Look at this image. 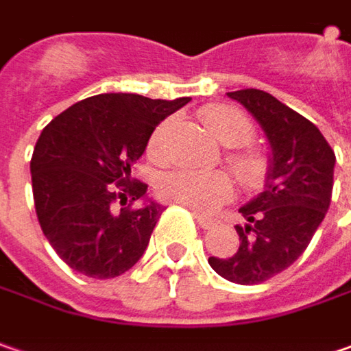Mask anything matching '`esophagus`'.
<instances>
[{
    "instance_id": "obj_1",
    "label": "esophagus",
    "mask_w": 351,
    "mask_h": 351,
    "mask_svg": "<svg viewBox=\"0 0 351 351\" xmlns=\"http://www.w3.org/2000/svg\"><path fill=\"white\" fill-rule=\"evenodd\" d=\"M194 218H196V221L200 223V228H204V230H210V228L214 226V220H212L210 216H204V214H196Z\"/></svg>"
}]
</instances>
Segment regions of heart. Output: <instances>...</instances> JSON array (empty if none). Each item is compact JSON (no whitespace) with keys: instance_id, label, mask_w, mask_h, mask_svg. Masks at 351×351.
<instances>
[{"instance_id":"1","label":"heart","mask_w":351,"mask_h":351,"mask_svg":"<svg viewBox=\"0 0 351 351\" xmlns=\"http://www.w3.org/2000/svg\"><path fill=\"white\" fill-rule=\"evenodd\" d=\"M202 121L221 145L232 147L226 153V162L234 171L237 180L245 189H259L269 175V157L252 143L255 128L252 119L241 110L212 104L202 110ZM171 123L165 121L153 131L149 141V155L160 159L165 155V139ZM234 184L226 173H194V171H173L165 175L157 184V194L162 200L196 210L210 212L232 196Z\"/></svg>"}]
</instances>
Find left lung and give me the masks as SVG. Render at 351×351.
Masks as SVG:
<instances>
[{"instance_id": "8db88e82", "label": "left lung", "mask_w": 351, "mask_h": 351, "mask_svg": "<svg viewBox=\"0 0 351 351\" xmlns=\"http://www.w3.org/2000/svg\"><path fill=\"white\" fill-rule=\"evenodd\" d=\"M265 130L273 162L265 192L239 208L247 220L236 226L239 247L232 257H210V267L228 281L259 285L291 267L308 247L326 216L336 155L324 135L263 90L228 92Z\"/></svg>"}]
</instances>
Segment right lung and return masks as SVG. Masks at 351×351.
Here are the masks:
<instances>
[{"mask_svg": "<svg viewBox=\"0 0 351 351\" xmlns=\"http://www.w3.org/2000/svg\"><path fill=\"white\" fill-rule=\"evenodd\" d=\"M189 101L99 94L70 106L43 130L31 157L35 212L70 269L114 279L141 259L165 208H133L147 184L131 178V167L155 128Z\"/></svg>", "mask_w": 351, "mask_h": 351, "instance_id": "add662e5", "label": "right lung"}]
</instances>
